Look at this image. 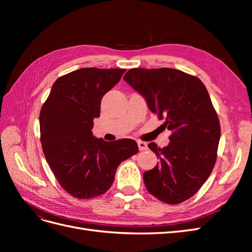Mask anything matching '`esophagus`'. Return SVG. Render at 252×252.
Returning <instances> with one entry per match:
<instances>
[{
	"label": "esophagus",
	"instance_id": "34e87169",
	"mask_svg": "<svg viewBox=\"0 0 252 252\" xmlns=\"http://www.w3.org/2000/svg\"><path fill=\"white\" fill-rule=\"evenodd\" d=\"M138 146L140 150H146L147 149V144L143 141H138Z\"/></svg>",
	"mask_w": 252,
	"mask_h": 252
}]
</instances>
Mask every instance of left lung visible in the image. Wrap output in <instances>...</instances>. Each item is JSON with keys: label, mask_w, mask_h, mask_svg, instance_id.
<instances>
[{"label": "left lung", "mask_w": 252, "mask_h": 252, "mask_svg": "<svg viewBox=\"0 0 252 252\" xmlns=\"http://www.w3.org/2000/svg\"><path fill=\"white\" fill-rule=\"evenodd\" d=\"M124 81L164 120L161 127L171 131L167 146L148 144L159 162L144 172L145 186L167 204L188 200L208 179L217 161L220 128L207 89L200 79L172 68H133Z\"/></svg>", "instance_id": "1"}]
</instances>
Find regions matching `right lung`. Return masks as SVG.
<instances>
[{
  "mask_svg": "<svg viewBox=\"0 0 252 252\" xmlns=\"http://www.w3.org/2000/svg\"><path fill=\"white\" fill-rule=\"evenodd\" d=\"M126 69L81 68L59 78L40 113L45 158L60 185L77 199H93L111 187L118 166L138 154L131 139L106 142L93 134L104 94Z\"/></svg>",
  "mask_w": 252,
  "mask_h": 252,
  "instance_id": "1",
  "label": "right lung"
}]
</instances>
